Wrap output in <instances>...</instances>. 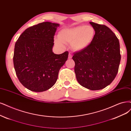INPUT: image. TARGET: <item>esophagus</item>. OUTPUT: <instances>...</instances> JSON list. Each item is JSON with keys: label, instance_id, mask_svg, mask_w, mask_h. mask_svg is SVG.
<instances>
[{"label": "esophagus", "instance_id": "obj_1", "mask_svg": "<svg viewBox=\"0 0 131 131\" xmlns=\"http://www.w3.org/2000/svg\"><path fill=\"white\" fill-rule=\"evenodd\" d=\"M72 58V55L71 54V53H69V59H71Z\"/></svg>", "mask_w": 131, "mask_h": 131}]
</instances>
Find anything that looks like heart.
<instances>
[{
	"instance_id": "b5f03b06",
	"label": "heart",
	"mask_w": 131,
	"mask_h": 131,
	"mask_svg": "<svg viewBox=\"0 0 131 131\" xmlns=\"http://www.w3.org/2000/svg\"><path fill=\"white\" fill-rule=\"evenodd\" d=\"M95 35V31L92 26H76L60 30L58 33V38H55L54 42L58 46H62L63 43H70L74 51H81L90 46Z\"/></svg>"
}]
</instances>
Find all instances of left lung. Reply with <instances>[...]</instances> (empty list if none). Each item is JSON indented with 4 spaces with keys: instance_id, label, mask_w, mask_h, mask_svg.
<instances>
[{
    "instance_id": "left-lung-1",
    "label": "left lung",
    "mask_w": 131,
    "mask_h": 131,
    "mask_svg": "<svg viewBox=\"0 0 131 131\" xmlns=\"http://www.w3.org/2000/svg\"><path fill=\"white\" fill-rule=\"evenodd\" d=\"M90 23L95 31L94 39L86 49L75 52L72 59L78 83L89 90H99L109 85L117 74L121 60L120 44L108 27Z\"/></svg>"
}]
</instances>
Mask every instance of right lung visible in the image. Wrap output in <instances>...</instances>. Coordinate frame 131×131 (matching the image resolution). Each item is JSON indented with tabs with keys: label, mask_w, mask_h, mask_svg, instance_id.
<instances>
[{
	"label": "right lung",
	"mask_w": 131,
	"mask_h": 131,
	"mask_svg": "<svg viewBox=\"0 0 131 131\" xmlns=\"http://www.w3.org/2000/svg\"><path fill=\"white\" fill-rule=\"evenodd\" d=\"M59 24L43 22L26 29L14 46L13 64L21 84L28 90L40 92L51 88L58 79L69 52L52 51L54 36Z\"/></svg>",
	"instance_id": "right-lung-1"
}]
</instances>
